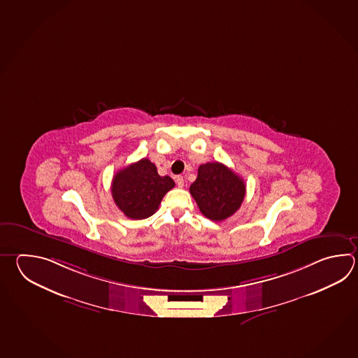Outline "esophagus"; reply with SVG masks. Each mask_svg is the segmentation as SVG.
I'll list each match as a JSON object with an SVG mask.
<instances>
[{
    "mask_svg": "<svg viewBox=\"0 0 358 358\" xmlns=\"http://www.w3.org/2000/svg\"><path fill=\"white\" fill-rule=\"evenodd\" d=\"M176 183H177L178 187L182 189L183 186H185V178H183L182 176H177L176 177Z\"/></svg>",
    "mask_w": 358,
    "mask_h": 358,
    "instance_id": "34e87169",
    "label": "esophagus"
}]
</instances>
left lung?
<instances>
[{"instance_id": "obj_1", "label": "left lung", "mask_w": 358, "mask_h": 358, "mask_svg": "<svg viewBox=\"0 0 358 358\" xmlns=\"http://www.w3.org/2000/svg\"><path fill=\"white\" fill-rule=\"evenodd\" d=\"M190 192L206 218L220 222L240 209L246 185L224 164L209 162L197 169V178L191 185Z\"/></svg>"}]
</instances>
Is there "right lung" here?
<instances>
[{"mask_svg":"<svg viewBox=\"0 0 358 358\" xmlns=\"http://www.w3.org/2000/svg\"><path fill=\"white\" fill-rule=\"evenodd\" d=\"M175 187L169 176L158 175L155 164L143 158L120 169L112 180V197L127 218L145 219L158 210L162 199Z\"/></svg>","mask_w":358,"mask_h":358,"instance_id":"obj_1","label":"right lung"}]
</instances>
